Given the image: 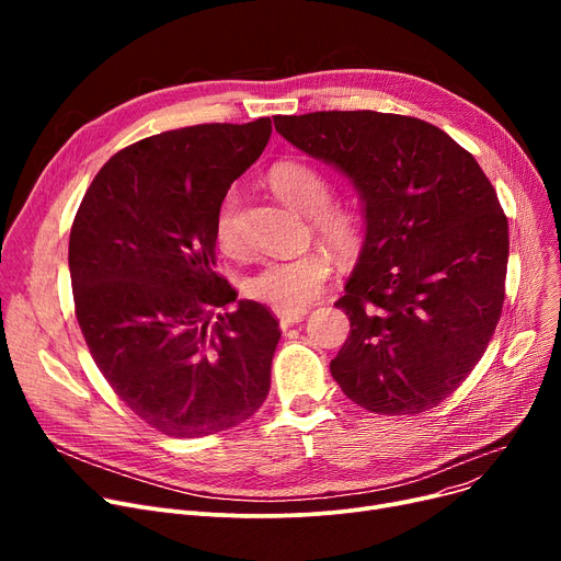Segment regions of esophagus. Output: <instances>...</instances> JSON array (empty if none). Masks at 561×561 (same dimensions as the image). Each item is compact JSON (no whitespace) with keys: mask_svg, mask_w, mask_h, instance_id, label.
Here are the masks:
<instances>
[{"mask_svg":"<svg viewBox=\"0 0 561 561\" xmlns=\"http://www.w3.org/2000/svg\"><path fill=\"white\" fill-rule=\"evenodd\" d=\"M305 316H307L305 309L302 311H279V325L286 330L290 325H296V322L305 320Z\"/></svg>","mask_w":561,"mask_h":561,"instance_id":"1","label":"esophagus"}]
</instances>
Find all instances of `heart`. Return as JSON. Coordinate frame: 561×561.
Returning <instances> with one entry per match:
<instances>
[{"mask_svg": "<svg viewBox=\"0 0 561 561\" xmlns=\"http://www.w3.org/2000/svg\"><path fill=\"white\" fill-rule=\"evenodd\" d=\"M273 193L290 209L309 216L322 243L341 256H352L364 241V218L355 206L330 202L332 186L325 174L305 161H279L268 170ZM236 193H227L216 214V241L222 250H239L233 227ZM332 275V256L325 250H307L298 256L268 259L245 277V293L277 311H302L311 305Z\"/></svg>", "mask_w": 561, "mask_h": 561, "instance_id": "b5f03b06", "label": "heart"}]
</instances>
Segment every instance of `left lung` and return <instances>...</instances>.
<instances>
[{
	"label": "left lung",
	"mask_w": 561,
	"mask_h": 561,
	"mask_svg": "<svg viewBox=\"0 0 561 561\" xmlns=\"http://www.w3.org/2000/svg\"><path fill=\"white\" fill-rule=\"evenodd\" d=\"M364 204V245L336 302L350 336L330 370L385 416L444 402L482 359L505 302L507 218L486 174L446 131L377 111L275 115Z\"/></svg>",
	"instance_id": "1"
}]
</instances>
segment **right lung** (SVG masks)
Listing matches in <instances>:
<instances>
[{"label":"right lung","instance_id":"add662e5","mask_svg":"<svg viewBox=\"0 0 561 561\" xmlns=\"http://www.w3.org/2000/svg\"><path fill=\"white\" fill-rule=\"evenodd\" d=\"M271 117L142 138L108 159L70 231L75 313L121 400L197 438L250 419L271 389L277 318L216 273V214L261 157ZM222 308V312L217 309Z\"/></svg>","mask_w":561,"mask_h":561}]
</instances>
